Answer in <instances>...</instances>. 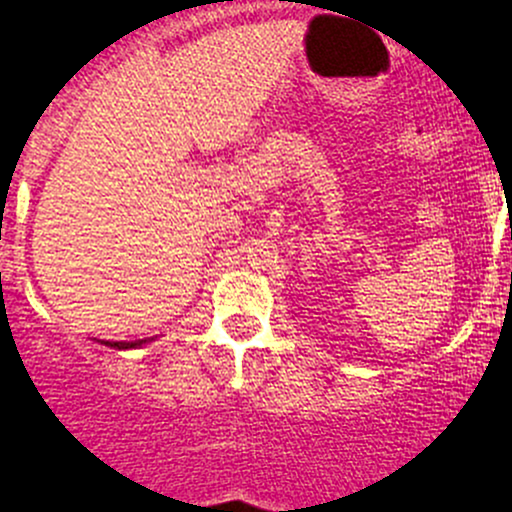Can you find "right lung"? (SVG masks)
<instances>
[{
    "label": "right lung",
    "instance_id": "add662e5",
    "mask_svg": "<svg viewBox=\"0 0 512 512\" xmlns=\"http://www.w3.org/2000/svg\"><path fill=\"white\" fill-rule=\"evenodd\" d=\"M146 339H139V342H103L105 346H113V349H137V346H142Z\"/></svg>",
    "mask_w": 512,
    "mask_h": 512
}]
</instances>
